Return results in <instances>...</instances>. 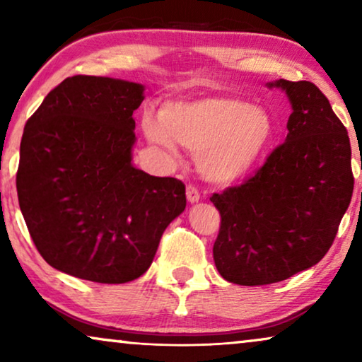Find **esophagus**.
Returning <instances> with one entry per match:
<instances>
[{
    "mask_svg": "<svg viewBox=\"0 0 362 362\" xmlns=\"http://www.w3.org/2000/svg\"><path fill=\"white\" fill-rule=\"evenodd\" d=\"M186 197H187V202H191V204L192 202H197L199 201V191H197L192 185H187L186 186Z\"/></svg>",
    "mask_w": 362,
    "mask_h": 362,
    "instance_id": "34e87169",
    "label": "esophagus"
}]
</instances>
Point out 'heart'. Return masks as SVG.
I'll list each match as a JSON object with an SVG mask.
<instances>
[{"label": "heart", "instance_id": "obj_1", "mask_svg": "<svg viewBox=\"0 0 362 362\" xmlns=\"http://www.w3.org/2000/svg\"><path fill=\"white\" fill-rule=\"evenodd\" d=\"M145 133L153 145L175 153V140L197 155L199 171L217 185L245 177L272 145L275 123L264 108L229 95L168 102L160 122L146 118Z\"/></svg>", "mask_w": 362, "mask_h": 362}]
</instances>
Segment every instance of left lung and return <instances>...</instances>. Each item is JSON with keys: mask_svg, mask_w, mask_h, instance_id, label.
Segmentation results:
<instances>
[{"mask_svg": "<svg viewBox=\"0 0 362 362\" xmlns=\"http://www.w3.org/2000/svg\"><path fill=\"white\" fill-rule=\"evenodd\" d=\"M288 135L240 186L212 194L221 214L217 270L230 284L255 286L290 279L318 264L338 234L353 196L348 132L325 93L285 78Z\"/></svg>", "mask_w": 362, "mask_h": 362, "instance_id": "left-lung-1", "label": "left lung"}]
</instances>
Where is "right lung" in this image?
<instances>
[{"label":"right lung","mask_w":362,"mask_h":362,"mask_svg":"<svg viewBox=\"0 0 362 362\" xmlns=\"http://www.w3.org/2000/svg\"><path fill=\"white\" fill-rule=\"evenodd\" d=\"M143 90L122 78L67 77L24 127L19 207L39 254L59 272L97 284L135 280L185 211L180 180L132 165Z\"/></svg>","instance_id":"1"}]
</instances>
